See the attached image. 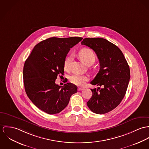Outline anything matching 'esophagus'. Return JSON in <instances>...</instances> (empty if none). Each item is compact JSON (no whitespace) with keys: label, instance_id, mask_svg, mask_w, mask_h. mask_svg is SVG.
<instances>
[{"label":"esophagus","instance_id":"esophagus-1","mask_svg":"<svg viewBox=\"0 0 149 149\" xmlns=\"http://www.w3.org/2000/svg\"><path fill=\"white\" fill-rule=\"evenodd\" d=\"M83 89H84V88H82V87H78V91H82Z\"/></svg>","mask_w":149,"mask_h":149}]
</instances>
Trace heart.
Instances as JSON below:
<instances>
[{"label": "heart", "mask_w": 149, "mask_h": 149, "mask_svg": "<svg viewBox=\"0 0 149 149\" xmlns=\"http://www.w3.org/2000/svg\"><path fill=\"white\" fill-rule=\"evenodd\" d=\"M78 55L83 63L86 65L93 64L95 61V55L93 51L88 48H83L78 52ZM72 61V56L71 55L67 56L64 62V68L65 70H68L70 68L71 63ZM88 77L85 75L74 74L70 77V82L77 86H82L84 83L88 81Z\"/></svg>", "instance_id": "b5f03b06"}]
</instances>
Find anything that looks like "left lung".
<instances>
[{
    "label": "left lung",
    "instance_id": "left-lung-1",
    "mask_svg": "<svg viewBox=\"0 0 149 149\" xmlns=\"http://www.w3.org/2000/svg\"><path fill=\"white\" fill-rule=\"evenodd\" d=\"M81 44L95 51L100 64L99 72L90 83L100 87L91 89L93 95L87 106L95 114H106L116 108L126 94L130 79L129 66L121 50L105 39L84 38Z\"/></svg>",
    "mask_w": 149,
    "mask_h": 149
}]
</instances>
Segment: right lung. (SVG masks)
I'll return each instance as SVG.
<instances>
[{"instance_id": "right-lung-1", "label": "right lung", "mask_w": 149, "mask_h": 149, "mask_svg": "<svg viewBox=\"0 0 149 149\" xmlns=\"http://www.w3.org/2000/svg\"><path fill=\"white\" fill-rule=\"evenodd\" d=\"M82 39L48 38L37 44L25 61L23 76L26 93L38 108L49 114L62 111L77 92V86L67 83L61 88L55 80L58 75H63L68 51Z\"/></svg>"}]
</instances>
